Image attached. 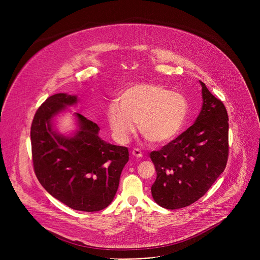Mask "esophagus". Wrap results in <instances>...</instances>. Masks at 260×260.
Segmentation results:
<instances>
[{
	"label": "esophagus",
	"mask_w": 260,
	"mask_h": 260,
	"mask_svg": "<svg viewBox=\"0 0 260 260\" xmlns=\"http://www.w3.org/2000/svg\"><path fill=\"white\" fill-rule=\"evenodd\" d=\"M132 154H133V156H135V157H137V158H141V157L143 156L141 150L138 149V148H135V149L132 151Z\"/></svg>",
	"instance_id": "esophagus-1"
}]
</instances>
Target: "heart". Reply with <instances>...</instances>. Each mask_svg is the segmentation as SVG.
<instances>
[{
	"label": "heart",
	"instance_id": "obj_1",
	"mask_svg": "<svg viewBox=\"0 0 260 260\" xmlns=\"http://www.w3.org/2000/svg\"><path fill=\"white\" fill-rule=\"evenodd\" d=\"M118 103L106 111L110 129L116 141L125 143L136 129L152 144L174 140L183 129L189 114L187 99L180 92L152 83H139L121 92Z\"/></svg>",
	"mask_w": 260,
	"mask_h": 260
}]
</instances>
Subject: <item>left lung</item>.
I'll return each mask as SVG.
<instances>
[{
    "label": "left lung",
    "mask_w": 260,
    "mask_h": 260,
    "mask_svg": "<svg viewBox=\"0 0 260 260\" xmlns=\"http://www.w3.org/2000/svg\"><path fill=\"white\" fill-rule=\"evenodd\" d=\"M200 82L203 105L194 123L160 150L150 153L156 171L152 198L169 210L187 207L200 200L228 162L226 109Z\"/></svg>",
    "instance_id": "left-lung-1"
}]
</instances>
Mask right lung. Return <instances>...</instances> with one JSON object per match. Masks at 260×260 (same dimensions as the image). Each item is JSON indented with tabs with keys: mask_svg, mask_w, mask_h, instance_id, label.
Listing matches in <instances>:
<instances>
[{
	"mask_svg": "<svg viewBox=\"0 0 260 260\" xmlns=\"http://www.w3.org/2000/svg\"><path fill=\"white\" fill-rule=\"evenodd\" d=\"M77 103L75 94L56 93L37 110L30 127L32 165L53 198L74 210L98 212L112 203L128 150L102 140L98 124L79 113H74L75 132H57L56 117Z\"/></svg>",
	"mask_w": 260,
	"mask_h": 260,
	"instance_id": "1",
	"label": "right lung"
}]
</instances>
